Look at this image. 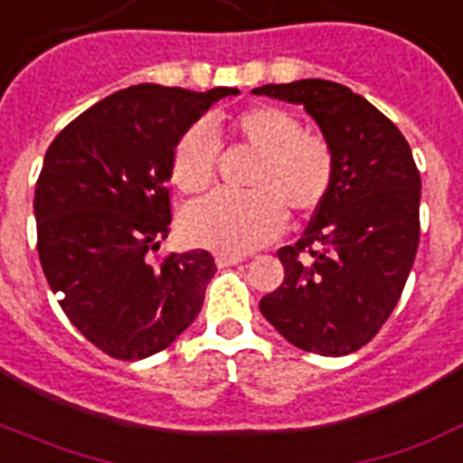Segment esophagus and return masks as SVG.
I'll list each match as a JSON object with an SVG mask.
<instances>
[{
	"mask_svg": "<svg viewBox=\"0 0 463 463\" xmlns=\"http://www.w3.org/2000/svg\"><path fill=\"white\" fill-rule=\"evenodd\" d=\"M240 261H242V257H238V254H223V251H221V254H216V266H219V269H225V266H235V264H240Z\"/></svg>",
	"mask_w": 463,
	"mask_h": 463,
	"instance_id": "1",
	"label": "esophagus"
}]
</instances>
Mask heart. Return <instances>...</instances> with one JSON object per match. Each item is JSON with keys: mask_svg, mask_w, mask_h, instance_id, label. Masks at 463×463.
Masks as SVG:
<instances>
[{"mask_svg": "<svg viewBox=\"0 0 463 463\" xmlns=\"http://www.w3.org/2000/svg\"><path fill=\"white\" fill-rule=\"evenodd\" d=\"M219 123V121H213ZM228 133L259 152L247 194L213 193L183 212V232L199 247L247 254L276 240L285 228L290 206L309 213L321 204L330 187L333 159L326 142L302 126L290 111L259 104L231 116ZM219 146L209 126L197 123L173 146L171 178L185 194L204 193L216 175Z\"/></svg>", "mask_w": 463, "mask_h": 463, "instance_id": "b5f03b06", "label": "heart"}]
</instances>
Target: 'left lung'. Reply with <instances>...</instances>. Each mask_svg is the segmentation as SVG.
Here are the masks:
<instances>
[{"label": "left lung", "instance_id": "1", "mask_svg": "<svg viewBox=\"0 0 463 463\" xmlns=\"http://www.w3.org/2000/svg\"><path fill=\"white\" fill-rule=\"evenodd\" d=\"M251 92L304 107L333 159L328 194L304 238L278 251L285 280L259 309L304 352L352 354L388 321L419 250L420 175L409 142L340 82L309 78Z\"/></svg>", "mask_w": 463, "mask_h": 463}]
</instances>
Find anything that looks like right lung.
<instances>
[{"label":"right lung","instance_id":"1","mask_svg":"<svg viewBox=\"0 0 463 463\" xmlns=\"http://www.w3.org/2000/svg\"><path fill=\"white\" fill-rule=\"evenodd\" d=\"M235 88L193 92L142 82L97 101L63 128L35 185L37 254L63 314L95 347L137 362L197 318L216 273L206 250H159L171 223L173 146Z\"/></svg>","mask_w":463,"mask_h":463}]
</instances>
